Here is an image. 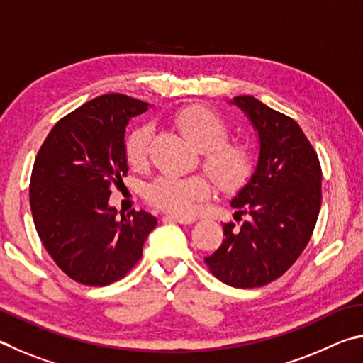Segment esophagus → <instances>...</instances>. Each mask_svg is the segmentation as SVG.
Returning a JSON list of instances; mask_svg holds the SVG:
<instances>
[{"label":"esophagus","mask_w":363,"mask_h":363,"mask_svg":"<svg viewBox=\"0 0 363 363\" xmlns=\"http://www.w3.org/2000/svg\"><path fill=\"white\" fill-rule=\"evenodd\" d=\"M164 220H169V221H175V223H180V225H191L194 223V218H185V217H178V215H165Z\"/></svg>","instance_id":"esophagus-1"}]
</instances>
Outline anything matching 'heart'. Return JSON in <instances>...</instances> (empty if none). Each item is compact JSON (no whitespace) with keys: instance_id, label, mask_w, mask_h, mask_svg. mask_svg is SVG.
I'll return each mask as SVG.
<instances>
[{"instance_id":"b5f03b06","label":"heart","mask_w":363,"mask_h":363,"mask_svg":"<svg viewBox=\"0 0 363 363\" xmlns=\"http://www.w3.org/2000/svg\"><path fill=\"white\" fill-rule=\"evenodd\" d=\"M174 124L189 143L202 152V169L221 191L234 193L242 188L253 172V157L247 145L230 140V127L217 113L206 106L193 105L178 111ZM152 140L150 124L137 125L124 140L125 161L133 170L148 165ZM211 183L201 175H162L145 189L151 206L174 215H189L198 202L208 199Z\"/></svg>"}]
</instances>
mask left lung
I'll return each instance as SVG.
<instances>
[{
  "label": "left lung",
  "instance_id": "1",
  "mask_svg": "<svg viewBox=\"0 0 363 363\" xmlns=\"http://www.w3.org/2000/svg\"><path fill=\"white\" fill-rule=\"evenodd\" d=\"M234 104L259 137L255 174L231 202L249 220L239 228L225 223V240L204 262L221 282L255 289L285 274L306 249L322 204V169L295 119L250 95Z\"/></svg>",
  "mask_w": 363,
  "mask_h": 363
}]
</instances>
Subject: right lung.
Returning <instances> with one entry per match:
<instances>
[{"label": "right lung", "mask_w": 363, "mask_h": 363, "mask_svg": "<svg viewBox=\"0 0 363 363\" xmlns=\"http://www.w3.org/2000/svg\"><path fill=\"white\" fill-rule=\"evenodd\" d=\"M142 100L105 94L57 123L38 151L30 178L35 228L54 263L73 281L105 287L142 258L157 225L145 211L118 218L108 206L127 175L124 132L146 111Z\"/></svg>", "instance_id": "obj_1"}]
</instances>
